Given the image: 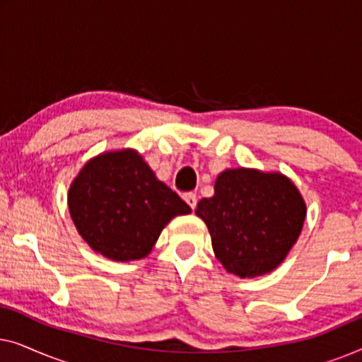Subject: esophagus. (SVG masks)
Listing matches in <instances>:
<instances>
[{
  "label": "esophagus",
  "instance_id": "obj_1",
  "mask_svg": "<svg viewBox=\"0 0 362 362\" xmlns=\"http://www.w3.org/2000/svg\"><path fill=\"white\" fill-rule=\"evenodd\" d=\"M185 201L189 204L191 209H196V204H197V197L194 192H187V194L185 196Z\"/></svg>",
  "mask_w": 362,
  "mask_h": 362
}]
</instances>
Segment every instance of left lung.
<instances>
[{
	"instance_id": "left-lung-1",
	"label": "left lung",
	"mask_w": 362,
	"mask_h": 362,
	"mask_svg": "<svg viewBox=\"0 0 362 362\" xmlns=\"http://www.w3.org/2000/svg\"><path fill=\"white\" fill-rule=\"evenodd\" d=\"M224 269L240 279L276 269L298 239L306 217L300 191L280 173L249 168L217 176L214 196L197 202Z\"/></svg>"
}]
</instances>
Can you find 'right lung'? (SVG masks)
<instances>
[{
  "mask_svg": "<svg viewBox=\"0 0 362 362\" xmlns=\"http://www.w3.org/2000/svg\"><path fill=\"white\" fill-rule=\"evenodd\" d=\"M67 204L82 239L117 262L146 257L168 222L191 212L135 150L92 158L72 181Z\"/></svg>",
  "mask_w": 362,
  "mask_h": 362,
  "instance_id": "add662e5",
  "label": "right lung"
}]
</instances>
